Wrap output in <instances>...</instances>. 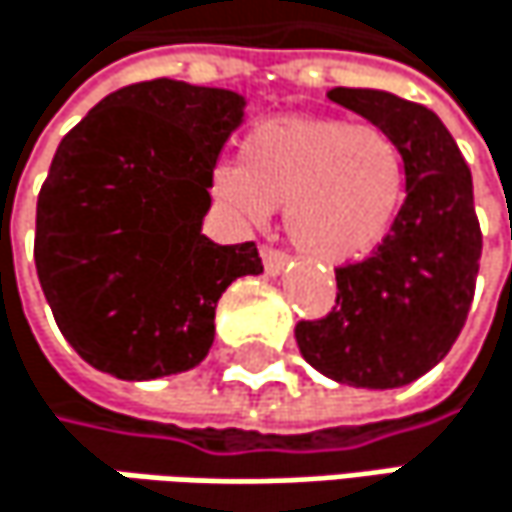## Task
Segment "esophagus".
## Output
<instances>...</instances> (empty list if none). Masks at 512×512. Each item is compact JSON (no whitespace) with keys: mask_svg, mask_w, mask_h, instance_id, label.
Instances as JSON below:
<instances>
[{"mask_svg":"<svg viewBox=\"0 0 512 512\" xmlns=\"http://www.w3.org/2000/svg\"><path fill=\"white\" fill-rule=\"evenodd\" d=\"M262 265H265V271H268L271 277H280L288 268V256L283 250L265 247V250H262Z\"/></svg>","mask_w":512,"mask_h":512,"instance_id":"obj_1","label":"esophagus"}]
</instances>
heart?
Wrapping results in <instances>:
<instances>
[{
	"instance_id": "1",
	"label": "heart",
	"mask_w": 512,
	"mask_h": 512,
	"mask_svg": "<svg viewBox=\"0 0 512 512\" xmlns=\"http://www.w3.org/2000/svg\"><path fill=\"white\" fill-rule=\"evenodd\" d=\"M215 194L250 224L286 206L291 244L321 265L371 256L401 215L407 156L377 123L283 117L253 129L241 161L215 170Z\"/></svg>"
}]
</instances>
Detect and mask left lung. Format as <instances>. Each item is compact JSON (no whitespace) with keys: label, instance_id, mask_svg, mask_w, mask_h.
Segmentation results:
<instances>
[{"label":"left lung","instance_id":"1","mask_svg":"<svg viewBox=\"0 0 512 512\" xmlns=\"http://www.w3.org/2000/svg\"><path fill=\"white\" fill-rule=\"evenodd\" d=\"M330 99L389 129L407 156V200L386 241L336 271V306L294 327L303 359L359 389H398L457 342L478 280L480 235L472 173L445 123L424 105L374 88Z\"/></svg>","mask_w":512,"mask_h":512}]
</instances>
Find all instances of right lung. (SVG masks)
I'll return each mask as SVG.
<instances>
[{
    "label": "right lung",
    "mask_w": 512,
    "mask_h": 512,
    "mask_svg": "<svg viewBox=\"0 0 512 512\" xmlns=\"http://www.w3.org/2000/svg\"><path fill=\"white\" fill-rule=\"evenodd\" d=\"M247 99L153 79L99 99L55 150L34 265L58 330L120 380L191 371L229 283L262 274L253 241L203 235L212 173Z\"/></svg>",
    "instance_id": "right-lung-1"
}]
</instances>
